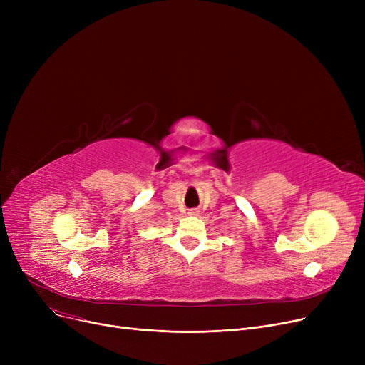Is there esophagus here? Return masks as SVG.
Returning <instances> with one entry per match:
<instances>
[{"label":"esophagus","instance_id":"obj_1","mask_svg":"<svg viewBox=\"0 0 365 365\" xmlns=\"http://www.w3.org/2000/svg\"><path fill=\"white\" fill-rule=\"evenodd\" d=\"M187 215H189V216H198V210H197V208H192V210H189V212H187Z\"/></svg>","mask_w":365,"mask_h":365}]
</instances>
